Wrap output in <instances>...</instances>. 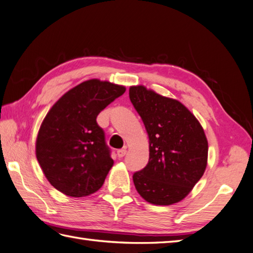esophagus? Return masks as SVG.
<instances>
[{
	"label": "esophagus",
	"instance_id": "obj_1",
	"mask_svg": "<svg viewBox=\"0 0 253 253\" xmlns=\"http://www.w3.org/2000/svg\"><path fill=\"white\" fill-rule=\"evenodd\" d=\"M126 154V148L119 149V151L117 152V155H118V157H119V158H123V157H125Z\"/></svg>",
	"mask_w": 253,
	"mask_h": 253
}]
</instances>
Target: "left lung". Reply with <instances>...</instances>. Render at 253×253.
Wrapping results in <instances>:
<instances>
[{"label":"left lung","mask_w":253,"mask_h":253,"mask_svg":"<svg viewBox=\"0 0 253 253\" xmlns=\"http://www.w3.org/2000/svg\"><path fill=\"white\" fill-rule=\"evenodd\" d=\"M128 96L149 138L148 164L133 173L135 189L152 204L177 203L205 171L209 145L203 127L178 100L144 86L131 87Z\"/></svg>","instance_id":"left-lung-1"}]
</instances>
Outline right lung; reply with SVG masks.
I'll list each match as a JSON object with an SVG mask.
<instances>
[{
    "label": "right lung",
    "instance_id": "right-lung-1",
    "mask_svg": "<svg viewBox=\"0 0 253 253\" xmlns=\"http://www.w3.org/2000/svg\"><path fill=\"white\" fill-rule=\"evenodd\" d=\"M125 91L123 86L90 80L69 90L51 108L40 126L36 155L56 190L82 198L104 184L113 161L96 119Z\"/></svg>",
    "mask_w": 253,
    "mask_h": 253
}]
</instances>
